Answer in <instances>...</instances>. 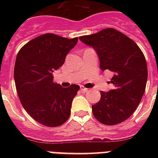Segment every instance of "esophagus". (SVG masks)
I'll return each mask as SVG.
<instances>
[{
    "label": "esophagus",
    "instance_id": "34e87169",
    "mask_svg": "<svg viewBox=\"0 0 158 158\" xmlns=\"http://www.w3.org/2000/svg\"><path fill=\"white\" fill-rule=\"evenodd\" d=\"M80 89H81V90L82 91H84V92H86V91H88V89L87 88H85V87H84V86H80Z\"/></svg>",
    "mask_w": 158,
    "mask_h": 158
}]
</instances>
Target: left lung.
Instances as JSON below:
<instances>
[{"label":"left lung","mask_w":158,"mask_h":158,"mask_svg":"<svg viewBox=\"0 0 158 158\" xmlns=\"http://www.w3.org/2000/svg\"><path fill=\"white\" fill-rule=\"evenodd\" d=\"M79 40L96 51L101 70L113 73L111 82L114 89L101 91V99L92 106L94 117L106 125L123 122L139 106L146 89L145 56L134 40L111 28Z\"/></svg>","instance_id":"1"}]
</instances>
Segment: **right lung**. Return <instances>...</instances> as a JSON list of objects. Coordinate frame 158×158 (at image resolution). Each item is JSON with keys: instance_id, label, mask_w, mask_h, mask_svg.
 Here are the masks:
<instances>
[{"instance_id": "obj_1", "label": "right lung", "mask_w": 158, "mask_h": 158, "mask_svg": "<svg viewBox=\"0 0 158 158\" xmlns=\"http://www.w3.org/2000/svg\"><path fill=\"white\" fill-rule=\"evenodd\" d=\"M78 38L67 39L45 34L23 45L17 55L14 80L20 102L35 121L56 127L70 116L78 85L68 88L53 82V72L61 68Z\"/></svg>"}]
</instances>
